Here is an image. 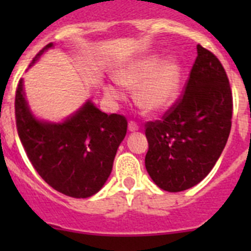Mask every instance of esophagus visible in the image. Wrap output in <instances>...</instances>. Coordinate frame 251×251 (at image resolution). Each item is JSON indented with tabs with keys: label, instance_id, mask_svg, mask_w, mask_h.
Instances as JSON below:
<instances>
[{
	"label": "esophagus",
	"instance_id": "obj_1",
	"mask_svg": "<svg viewBox=\"0 0 251 251\" xmlns=\"http://www.w3.org/2000/svg\"><path fill=\"white\" fill-rule=\"evenodd\" d=\"M138 129H139V126L136 123V122L130 121L129 123H128V130H129V132H136V130Z\"/></svg>",
	"mask_w": 251,
	"mask_h": 251
}]
</instances>
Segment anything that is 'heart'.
<instances>
[{"instance_id": "obj_1", "label": "heart", "mask_w": 251, "mask_h": 251, "mask_svg": "<svg viewBox=\"0 0 251 251\" xmlns=\"http://www.w3.org/2000/svg\"><path fill=\"white\" fill-rule=\"evenodd\" d=\"M115 79L128 88H137L136 100L146 110L159 113L176 100L181 83V64L176 59L163 61L158 54H147L122 66ZM104 94L110 100L123 98V89L117 84L104 85Z\"/></svg>"}]
</instances>
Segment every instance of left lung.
Wrapping results in <instances>:
<instances>
[{
	"mask_svg": "<svg viewBox=\"0 0 251 251\" xmlns=\"http://www.w3.org/2000/svg\"><path fill=\"white\" fill-rule=\"evenodd\" d=\"M232 94L225 69L197 45L185 93L162 121L147 122L146 168L159 188L185 191L201 182L219 159L231 129Z\"/></svg>",
	"mask_w": 251,
	"mask_h": 251,
	"instance_id": "obj_1",
	"label": "left lung"
}]
</instances>
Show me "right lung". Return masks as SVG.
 Wrapping results in <instances>:
<instances>
[{"label":"right lung","instance_id":"add662e5","mask_svg":"<svg viewBox=\"0 0 251 251\" xmlns=\"http://www.w3.org/2000/svg\"><path fill=\"white\" fill-rule=\"evenodd\" d=\"M52 46L48 44L31 65ZM15 115L26 154L48 185L75 199L93 196L103 187L127 133L124 115H108L88 100L61 123L39 121L30 110L22 79L16 89Z\"/></svg>","mask_w":251,"mask_h":251}]
</instances>
